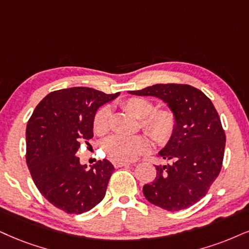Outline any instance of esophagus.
<instances>
[{"instance_id":"esophagus-1","label":"esophagus","mask_w":249,"mask_h":249,"mask_svg":"<svg viewBox=\"0 0 249 249\" xmlns=\"http://www.w3.org/2000/svg\"><path fill=\"white\" fill-rule=\"evenodd\" d=\"M113 165H114L115 168L122 167V166H127V165H130L129 162H125V161H120V160H114L113 161Z\"/></svg>"}]
</instances>
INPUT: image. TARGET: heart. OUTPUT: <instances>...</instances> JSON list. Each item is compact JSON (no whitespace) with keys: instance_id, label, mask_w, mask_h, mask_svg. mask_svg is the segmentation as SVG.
<instances>
[{"instance_id":"1","label":"heart","mask_w":249,"mask_h":249,"mask_svg":"<svg viewBox=\"0 0 249 249\" xmlns=\"http://www.w3.org/2000/svg\"><path fill=\"white\" fill-rule=\"evenodd\" d=\"M122 107L136 119L142 120V128L156 142H167L176 130L177 119L171 109L155 110L151 101L141 97L124 100ZM109 109L103 107L93 118V130L97 135H104L108 130ZM104 151L114 160L130 161L150 149L149 141L143 136H120L114 135L104 142Z\"/></svg>"}]
</instances>
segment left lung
<instances>
[{
  "instance_id": "left-lung-1",
  "label": "left lung",
  "mask_w": 249,
  "mask_h": 249,
  "mask_svg": "<svg viewBox=\"0 0 249 249\" xmlns=\"http://www.w3.org/2000/svg\"><path fill=\"white\" fill-rule=\"evenodd\" d=\"M128 93L158 98L177 119L176 130L158 152L170 164L156 166L157 177L144 185V196L167 211L189 208L205 196L222 168L226 140L213 104L186 84H156Z\"/></svg>"
}]
</instances>
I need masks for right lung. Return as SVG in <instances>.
<instances>
[{
	"instance_id": "right-lung-1",
	"label": "right lung",
	"mask_w": 249,
	"mask_h": 249,
	"mask_svg": "<svg viewBox=\"0 0 249 249\" xmlns=\"http://www.w3.org/2000/svg\"><path fill=\"white\" fill-rule=\"evenodd\" d=\"M91 88L51 92L33 110L26 127V162L36 188L67 213L91 210L105 197L114 166L107 159L88 168L76 152L93 137L98 108L119 97Z\"/></svg>"
}]
</instances>
